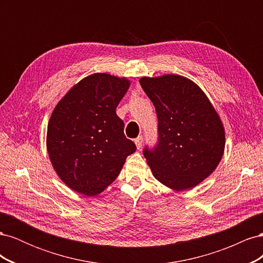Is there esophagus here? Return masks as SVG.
<instances>
[{"instance_id":"obj_1","label":"esophagus","mask_w":263,"mask_h":263,"mask_svg":"<svg viewBox=\"0 0 263 263\" xmlns=\"http://www.w3.org/2000/svg\"><path fill=\"white\" fill-rule=\"evenodd\" d=\"M142 142H144V137H142V136H139V137L135 139V144H136V147L138 149H140L142 147Z\"/></svg>"}]
</instances>
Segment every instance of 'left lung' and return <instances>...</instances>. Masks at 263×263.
Segmentation results:
<instances>
[{
	"mask_svg": "<svg viewBox=\"0 0 263 263\" xmlns=\"http://www.w3.org/2000/svg\"><path fill=\"white\" fill-rule=\"evenodd\" d=\"M139 83L158 117V142L144 156L154 177L170 189L196 186L216 169L225 130L205 93L189 79L165 74Z\"/></svg>",
	"mask_w": 263,
	"mask_h": 263,
	"instance_id": "1",
	"label": "left lung"
}]
</instances>
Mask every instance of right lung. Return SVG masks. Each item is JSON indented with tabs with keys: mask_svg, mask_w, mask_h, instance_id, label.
<instances>
[{
	"mask_svg": "<svg viewBox=\"0 0 263 263\" xmlns=\"http://www.w3.org/2000/svg\"><path fill=\"white\" fill-rule=\"evenodd\" d=\"M129 85L125 78L94 73L71 87L53 109L47 150L59 178L79 193H101L136 151L116 114Z\"/></svg>",
	"mask_w": 263,
	"mask_h": 263,
	"instance_id": "obj_1",
	"label": "right lung"
}]
</instances>
